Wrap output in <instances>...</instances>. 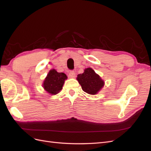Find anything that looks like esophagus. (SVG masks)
<instances>
[{
  "label": "esophagus",
  "instance_id": "obj_1",
  "mask_svg": "<svg viewBox=\"0 0 151 151\" xmlns=\"http://www.w3.org/2000/svg\"><path fill=\"white\" fill-rule=\"evenodd\" d=\"M76 72L74 71H70L69 74H68V76H69L70 78H74V77H76Z\"/></svg>",
  "mask_w": 151,
  "mask_h": 151
}]
</instances>
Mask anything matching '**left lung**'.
Wrapping results in <instances>:
<instances>
[{
	"label": "left lung",
	"mask_w": 151,
	"mask_h": 151,
	"mask_svg": "<svg viewBox=\"0 0 151 151\" xmlns=\"http://www.w3.org/2000/svg\"><path fill=\"white\" fill-rule=\"evenodd\" d=\"M77 80L84 92L91 95L98 94L104 86L101 77L91 67L85 68L83 74L77 75Z\"/></svg>",
	"instance_id": "left-lung-1"
}]
</instances>
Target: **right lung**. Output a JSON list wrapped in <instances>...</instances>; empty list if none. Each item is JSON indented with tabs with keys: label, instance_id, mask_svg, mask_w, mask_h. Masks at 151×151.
<instances>
[{
	"label": "right lung",
	"instance_id": "1",
	"mask_svg": "<svg viewBox=\"0 0 151 151\" xmlns=\"http://www.w3.org/2000/svg\"><path fill=\"white\" fill-rule=\"evenodd\" d=\"M67 76L63 72H58L55 69H51L43 83V88L51 95H55L62 90Z\"/></svg>",
	"mask_w": 151,
	"mask_h": 151
}]
</instances>
